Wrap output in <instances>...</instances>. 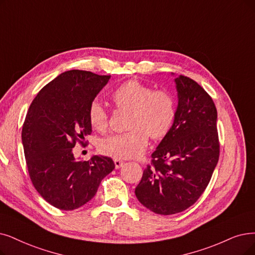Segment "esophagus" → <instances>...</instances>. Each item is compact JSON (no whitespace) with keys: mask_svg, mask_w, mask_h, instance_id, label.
Wrapping results in <instances>:
<instances>
[{"mask_svg":"<svg viewBox=\"0 0 255 255\" xmlns=\"http://www.w3.org/2000/svg\"><path fill=\"white\" fill-rule=\"evenodd\" d=\"M114 163H115V167L116 168H120L122 165H124V161H122V160H118V159H115L114 160Z\"/></svg>","mask_w":255,"mask_h":255,"instance_id":"34e87169","label":"esophagus"}]
</instances>
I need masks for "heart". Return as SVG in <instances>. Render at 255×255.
I'll return each instance as SVG.
<instances>
[{
	"label": "heart",
	"mask_w": 255,
	"mask_h": 255,
	"mask_svg": "<svg viewBox=\"0 0 255 255\" xmlns=\"http://www.w3.org/2000/svg\"><path fill=\"white\" fill-rule=\"evenodd\" d=\"M114 107L128 112L126 133L113 135L100 141L99 150L118 160L139 157L147 146L149 137L158 141L165 138L175 124L176 100L164 90H154L137 79H128L111 94ZM108 111L97 101L89 108V121L94 129L105 133L109 128Z\"/></svg>",
	"instance_id": "1"
}]
</instances>
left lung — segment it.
Masks as SVG:
<instances>
[{"mask_svg":"<svg viewBox=\"0 0 255 255\" xmlns=\"http://www.w3.org/2000/svg\"><path fill=\"white\" fill-rule=\"evenodd\" d=\"M175 124L151 154L135 189L142 205L169 216L195 204L206 189L220 157L218 113L212 98L195 80L175 79Z\"/></svg>","mask_w":255,"mask_h":255,"instance_id":"1","label":"left lung"}]
</instances>
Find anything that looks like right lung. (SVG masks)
I'll return each mask as SVG.
<instances>
[{
  "mask_svg": "<svg viewBox=\"0 0 255 255\" xmlns=\"http://www.w3.org/2000/svg\"><path fill=\"white\" fill-rule=\"evenodd\" d=\"M111 75L71 70L39 91L26 115L22 141L32 184L49 204L74 210L92 200L101 180L115 168L113 160L74 158L76 142L86 146L92 133L89 108Z\"/></svg>",
  "mask_w": 255,
  "mask_h": 255,
  "instance_id": "add662e5",
  "label": "right lung"
}]
</instances>
